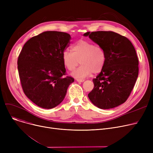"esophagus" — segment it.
<instances>
[{"instance_id": "1", "label": "esophagus", "mask_w": 153, "mask_h": 153, "mask_svg": "<svg viewBox=\"0 0 153 153\" xmlns=\"http://www.w3.org/2000/svg\"><path fill=\"white\" fill-rule=\"evenodd\" d=\"M76 81L79 82H82L84 81V79H76Z\"/></svg>"}]
</instances>
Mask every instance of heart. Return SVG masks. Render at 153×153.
<instances>
[{"label": "heart", "mask_w": 153, "mask_h": 153, "mask_svg": "<svg viewBox=\"0 0 153 153\" xmlns=\"http://www.w3.org/2000/svg\"><path fill=\"white\" fill-rule=\"evenodd\" d=\"M72 52L65 50L62 54L64 66L69 71H73L79 62L81 64L72 73L74 77L83 78L98 74L103 69L106 62V54L100 46H95L87 40H79L72 47Z\"/></svg>", "instance_id": "b5f03b06"}]
</instances>
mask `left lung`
<instances>
[{"mask_svg": "<svg viewBox=\"0 0 153 153\" xmlns=\"http://www.w3.org/2000/svg\"><path fill=\"white\" fill-rule=\"evenodd\" d=\"M84 36H89L106 54L105 66L92 80L94 87L88 97L101 109L121 105L130 96L138 76L139 62L133 45L114 31H89Z\"/></svg>", "mask_w": 153, "mask_h": 153, "instance_id": "8db88e82", "label": "left lung"}]
</instances>
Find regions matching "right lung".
Masks as SVG:
<instances>
[{
  "label": "right lung",
  "mask_w": 153,
  "mask_h": 153,
  "mask_svg": "<svg viewBox=\"0 0 153 153\" xmlns=\"http://www.w3.org/2000/svg\"><path fill=\"white\" fill-rule=\"evenodd\" d=\"M64 32L47 31L31 38L19 56L18 71L23 91L36 105L50 109L65 97L74 78L66 75L62 54L70 43Z\"/></svg>",
  "instance_id": "add662e5"
}]
</instances>
